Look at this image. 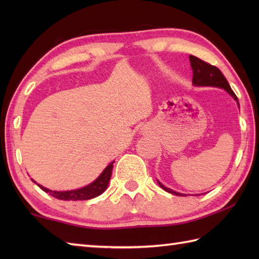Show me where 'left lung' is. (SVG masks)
Segmentation results:
<instances>
[{
	"label": "left lung",
	"mask_w": 259,
	"mask_h": 259,
	"mask_svg": "<svg viewBox=\"0 0 259 259\" xmlns=\"http://www.w3.org/2000/svg\"><path fill=\"white\" fill-rule=\"evenodd\" d=\"M189 60H190V65L192 69V73H194V75H192V84L197 87L222 88V89L226 90L238 103L237 97H236L234 91L232 90V88H230L228 83L227 79L225 78L221 70H219L217 67H214V65H211L205 61H202V60H200L199 58L194 57V56H189ZM158 184L163 190L170 192V194H174L176 196H185L184 194H180V192L167 188V187H164L161 183H159V181Z\"/></svg>",
	"instance_id": "left-lung-1"
}]
</instances>
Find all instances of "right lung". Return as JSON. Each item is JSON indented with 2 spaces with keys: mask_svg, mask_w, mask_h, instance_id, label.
<instances>
[{
  "mask_svg": "<svg viewBox=\"0 0 259 259\" xmlns=\"http://www.w3.org/2000/svg\"><path fill=\"white\" fill-rule=\"evenodd\" d=\"M112 168H113V161L107 166V168L103 170L102 174L99 176V177L91 183L90 185H88L83 188H79V189H74V190H68V191H56V190H50L48 188H45V187L38 185L40 188L48 192L49 195H51L52 197L57 198V199L60 200H88V199H92V198L100 196L102 192L108 188L110 178H111V174H112ZM34 181V180H33ZM35 183V181H34ZM36 184V183H35Z\"/></svg>",
  "mask_w": 259,
  "mask_h": 259,
  "instance_id": "obj_1",
  "label": "right lung"
}]
</instances>
